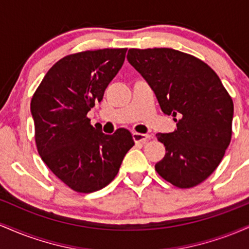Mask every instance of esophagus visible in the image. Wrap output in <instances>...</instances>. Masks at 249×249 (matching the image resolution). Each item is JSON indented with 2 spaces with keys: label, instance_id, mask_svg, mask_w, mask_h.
I'll list each match as a JSON object with an SVG mask.
<instances>
[{
  "label": "esophagus",
  "instance_id": "esophagus-1",
  "mask_svg": "<svg viewBox=\"0 0 249 249\" xmlns=\"http://www.w3.org/2000/svg\"><path fill=\"white\" fill-rule=\"evenodd\" d=\"M132 138H133V141L136 142H142V144H145V142H146L148 139L151 138V134L133 132L132 133Z\"/></svg>",
  "mask_w": 249,
  "mask_h": 249
}]
</instances>
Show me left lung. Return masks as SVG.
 <instances>
[{
    "label": "left lung",
    "instance_id": "obj_1",
    "mask_svg": "<svg viewBox=\"0 0 249 249\" xmlns=\"http://www.w3.org/2000/svg\"><path fill=\"white\" fill-rule=\"evenodd\" d=\"M127 61L152 89L177 130L158 133L166 154L156 164L159 176L190 188L207 179L232 137L233 101L213 69L199 58L168 48L130 49Z\"/></svg>",
    "mask_w": 249,
    "mask_h": 249
}]
</instances>
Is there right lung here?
Masks as SVG:
<instances>
[{
    "instance_id": "right-lung-1",
    "label": "right lung",
    "mask_w": 249,
    "mask_h": 249,
    "mask_svg": "<svg viewBox=\"0 0 249 249\" xmlns=\"http://www.w3.org/2000/svg\"><path fill=\"white\" fill-rule=\"evenodd\" d=\"M126 50L65 56L51 67L31 99L37 151L51 172L76 192H96L110 184L134 145L125 128L105 134L87 117L121 70Z\"/></svg>"
}]
</instances>
